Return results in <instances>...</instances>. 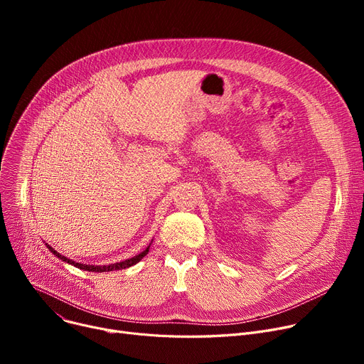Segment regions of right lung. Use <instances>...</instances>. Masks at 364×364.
<instances>
[{
	"mask_svg": "<svg viewBox=\"0 0 364 364\" xmlns=\"http://www.w3.org/2000/svg\"><path fill=\"white\" fill-rule=\"evenodd\" d=\"M150 245H151V243H149V246L146 247V250H144L143 252H140L139 255L132 257V258H129V259H125V261H121V262H114V264H107V265H90V264H81V262H76V261H73V259H70V258H66L65 255H62V254H59L57 251H54L50 245L46 243V246L48 247V251H50L53 255H55L57 258H60L62 261H65V262H68V264L76 267V269L85 270V272H94V273H105V272L124 270V269H128V267H131V265H136L137 262L141 261V258H144V257L147 255V252H149V250H150Z\"/></svg>",
	"mask_w": 364,
	"mask_h": 364,
	"instance_id": "1",
	"label": "right lung"
}]
</instances>
